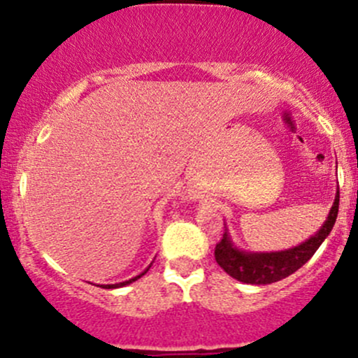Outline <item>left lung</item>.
<instances>
[{"label": "left lung", "instance_id": "left-lung-1", "mask_svg": "<svg viewBox=\"0 0 358 358\" xmlns=\"http://www.w3.org/2000/svg\"><path fill=\"white\" fill-rule=\"evenodd\" d=\"M338 208L339 189L336 190L334 202L322 227L312 237H308L305 243H299L298 246L282 249V251H246V249H241L236 246V243L230 237L225 223L223 239L215 248L216 263L230 277H234L239 282L252 284V286H265V284L286 279L296 270L301 268L315 255L320 244L327 239L336 223Z\"/></svg>", "mask_w": 358, "mask_h": 358}]
</instances>
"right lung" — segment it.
I'll use <instances>...</instances> for the list:
<instances>
[{
    "instance_id": "right-lung-1",
    "label": "right lung",
    "mask_w": 358,
    "mask_h": 358,
    "mask_svg": "<svg viewBox=\"0 0 358 358\" xmlns=\"http://www.w3.org/2000/svg\"><path fill=\"white\" fill-rule=\"evenodd\" d=\"M150 265H152V263H150ZM150 265L147 266L145 270H143L142 273H138V275L136 277H133V279H129V280H124V282H117V284H103V286H100V287H106V289H115V287H124V286H128V284H131V282H135V280H138L140 277L142 275H145L147 272H149V268H150Z\"/></svg>"
}]
</instances>
